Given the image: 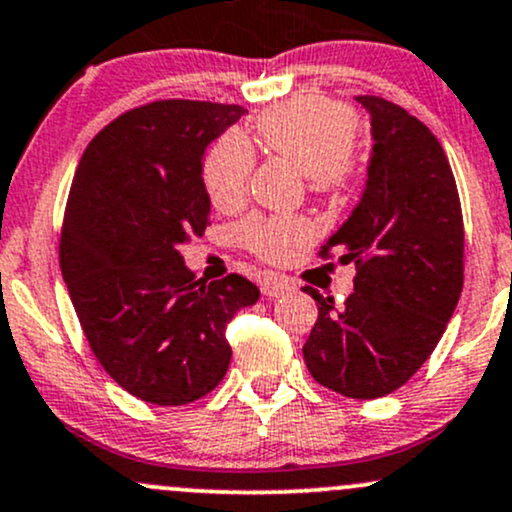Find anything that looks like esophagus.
Segmentation results:
<instances>
[{"label": "esophagus", "mask_w": 512, "mask_h": 512, "mask_svg": "<svg viewBox=\"0 0 512 512\" xmlns=\"http://www.w3.org/2000/svg\"><path fill=\"white\" fill-rule=\"evenodd\" d=\"M260 289H262V294L269 296V299H277V296H284L286 291L294 289V284L284 277H267V279H262Z\"/></svg>", "instance_id": "obj_1"}]
</instances>
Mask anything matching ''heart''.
<instances>
[{
	"label": "heart",
	"mask_w": 512,
	"mask_h": 512,
	"mask_svg": "<svg viewBox=\"0 0 512 512\" xmlns=\"http://www.w3.org/2000/svg\"><path fill=\"white\" fill-rule=\"evenodd\" d=\"M257 138L269 153L284 157L306 174L313 192L335 194L347 187L355 172L357 114L328 97H299L274 106L257 119ZM255 153L240 133H228L204 160V182L213 204L235 209L245 199ZM240 238L255 255L282 260L296 245L313 238L303 216H252Z\"/></svg>",
	"instance_id": "1"
}]
</instances>
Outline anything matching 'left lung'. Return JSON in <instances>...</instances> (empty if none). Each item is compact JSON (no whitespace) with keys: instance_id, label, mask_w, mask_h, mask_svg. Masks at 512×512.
<instances>
[{"instance_id":"1","label":"left lung","mask_w":512,"mask_h":512,"mask_svg":"<svg viewBox=\"0 0 512 512\" xmlns=\"http://www.w3.org/2000/svg\"><path fill=\"white\" fill-rule=\"evenodd\" d=\"M372 121L367 187L320 255L355 262L345 306L323 299L303 345L308 372L347 398H379L423 367L464 286V223L440 140L381 97H355Z\"/></svg>"}]
</instances>
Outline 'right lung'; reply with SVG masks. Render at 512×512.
<instances>
[{"mask_svg": "<svg viewBox=\"0 0 512 512\" xmlns=\"http://www.w3.org/2000/svg\"><path fill=\"white\" fill-rule=\"evenodd\" d=\"M240 116L238 104L187 99L126 111L87 145L67 196L60 269L89 347L155 406L216 389L228 323L260 299L240 274L194 282L179 252L209 223L206 148Z\"/></svg>", "mask_w": 512, "mask_h": 512, "instance_id": "add662e5", "label": "right lung"}]
</instances>
